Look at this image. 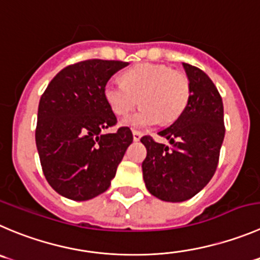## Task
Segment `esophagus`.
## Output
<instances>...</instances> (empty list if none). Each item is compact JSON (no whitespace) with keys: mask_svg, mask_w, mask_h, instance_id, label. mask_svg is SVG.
Here are the masks:
<instances>
[{"mask_svg":"<svg viewBox=\"0 0 260 260\" xmlns=\"http://www.w3.org/2000/svg\"><path fill=\"white\" fill-rule=\"evenodd\" d=\"M133 138H134L135 142H138V140H140V138H142V133L134 130V132H133Z\"/></svg>","mask_w":260,"mask_h":260,"instance_id":"34e87169","label":"esophagus"}]
</instances>
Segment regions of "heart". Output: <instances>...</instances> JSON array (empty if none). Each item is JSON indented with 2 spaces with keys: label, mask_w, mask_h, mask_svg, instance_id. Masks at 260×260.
<instances>
[{
  "label": "heart",
  "mask_w": 260,
  "mask_h": 260,
  "mask_svg": "<svg viewBox=\"0 0 260 260\" xmlns=\"http://www.w3.org/2000/svg\"><path fill=\"white\" fill-rule=\"evenodd\" d=\"M103 95L115 115L126 116L139 103L138 112L125 120L137 128H148L176 121L186 110L190 98V81L185 74L154 63H140L122 74V83L110 80Z\"/></svg>",
  "instance_id": "1"
}]
</instances>
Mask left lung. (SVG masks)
<instances>
[{
    "mask_svg": "<svg viewBox=\"0 0 260 260\" xmlns=\"http://www.w3.org/2000/svg\"><path fill=\"white\" fill-rule=\"evenodd\" d=\"M190 81L186 110L158 135L171 147L143 137L147 148L143 179L148 191L165 202H185L206 186L216 172L224 138L223 103L204 71L182 63Z\"/></svg>",
    "mask_w": 260,
    "mask_h": 260,
    "instance_id": "8db88e82",
    "label": "left lung"
}]
</instances>
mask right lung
<instances>
[{"label":"right lung","instance_id":"obj_1","mask_svg":"<svg viewBox=\"0 0 260 260\" xmlns=\"http://www.w3.org/2000/svg\"><path fill=\"white\" fill-rule=\"evenodd\" d=\"M127 62L86 60L61 70L38 106L36 144L46 180L68 199L84 202L110 187L133 133L117 123L103 95L105 84Z\"/></svg>","mask_w":260,"mask_h":260}]
</instances>
